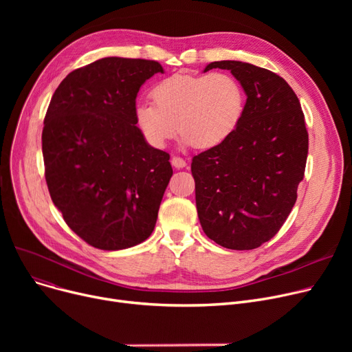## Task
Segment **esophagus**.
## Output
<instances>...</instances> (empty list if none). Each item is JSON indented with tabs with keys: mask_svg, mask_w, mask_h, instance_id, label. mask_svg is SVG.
<instances>
[{
	"mask_svg": "<svg viewBox=\"0 0 352 352\" xmlns=\"http://www.w3.org/2000/svg\"><path fill=\"white\" fill-rule=\"evenodd\" d=\"M171 164H173V166H175V168H184V166L187 165V162L184 161L182 158H179V157H173L171 158Z\"/></svg>",
	"mask_w": 352,
	"mask_h": 352,
	"instance_id": "obj_1",
	"label": "esophagus"
}]
</instances>
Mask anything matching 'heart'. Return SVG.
I'll return each mask as SVG.
<instances>
[{
    "mask_svg": "<svg viewBox=\"0 0 352 352\" xmlns=\"http://www.w3.org/2000/svg\"><path fill=\"white\" fill-rule=\"evenodd\" d=\"M153 101H140L135 122L148 144L162 148L179 129L184 145L212 148L241 122L245 92L226 72H178L154 88Z\"/></svg>",
    "mask_w": 352,
    "mask_h": 352,
    "instance_id": "1",
    "label": "heart"
}]
</instances>
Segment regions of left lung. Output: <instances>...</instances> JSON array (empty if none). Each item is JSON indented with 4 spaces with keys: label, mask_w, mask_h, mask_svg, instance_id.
Returning a JSON list of instances; mask_svg holds the SVG:
<instances>
[{
    "label": "left lung",
    "mask_w": 352,
    "mask_h": 352,
    "mask_svg": "<svg viewBox=\"0 0 352 352\" xmlns=\"http://www.w3.org/2000/svg\"><path fill=\"white\" fill-rule=\"evenodd\" d=\"M230 69L247 96L235 131L192 158L198 218L206 235L230 250H254L280 231L297 201L308 155L298 97L284 78L241 61Z\"/></svg>",
    "instance_id": "1"
}]
</instances>
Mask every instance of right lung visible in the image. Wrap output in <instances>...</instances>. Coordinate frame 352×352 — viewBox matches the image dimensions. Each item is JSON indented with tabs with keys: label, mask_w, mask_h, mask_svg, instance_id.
<instances>
[{
	"label": "right lung",
	"mask_w": 352,
	"mask_h": 352,
	"mask_svg": "<svg viewBox=\"0 0 352 352\" xmlns=\"http://www.w3.org/2000/svg\"><path fill=\"white\" fill-rule=\"evenodd\" d=\"M157 61L107 57L69 72L55 89L43 129L45 181L67 226L92 247H134L154 231L173 175L170 154L135 122L141 85Z\"/></svg>",
	"instance_id": "add662e5"
}]
</instances>
